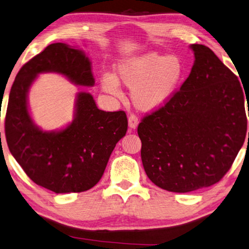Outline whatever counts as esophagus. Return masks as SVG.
Masks as SVG:
<instances>
[{
    "label": "esophagus",
    "instance_id": "esophagus-1",
    "mask_svg": "<svg viewBox=\"0 0 249 249\" xmlns=\"http://www.w3.org/2000/svg\"><path fill=\"white\" fill-rule=\"evenodd\" d=\"M138 124H139L138 116L131 113V114L128 116V126H129V129H130V130L136 129V128H137Z\"/></svg>",
    "mask_w": 249,
    "mask_h": 249
}]
</instances>
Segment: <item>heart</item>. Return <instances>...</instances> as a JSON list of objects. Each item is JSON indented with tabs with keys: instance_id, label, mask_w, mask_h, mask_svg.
I'll list each match as a JSON object with an SVG mask.
<instances>
[{
	"instance_id": "heart-1",
	"label": "heart",
	"mask_w": 249,
	"mask_h": 249,
	"mask_svg": "<svg viewBox=\"0 0 249 249\" xmlns=\"http://www.w3.org/2000/svg\"><path fill=\"white\" fill-rule=\"evenodd\" d=\"M184 76V65L178 56L148 53L121 61L115 67V77L102 76L107 92L120 95L119 82L131 89V101L136 108L152 111L166 104Z\"/></svg>"
}]
</instances>
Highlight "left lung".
<instances>
[{"label": "left lung", "mask_w": 249, "mask_h": 249, "mask_svg": "<svg viewBox=\"0 0 249 249\" xmlns=\"http://www.w3.org/2000/svg\"><path fill=\"white\" fill-rule=\"evenodd\" d=\"M191 48L196 61L188 79L137 128L147 176L155 186L177 193L220 181L247 131V95L237 76L211 48Z\"/></svg>", "instance_id": "obj_1"}]
</instances>
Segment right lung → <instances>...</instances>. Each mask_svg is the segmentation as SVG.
I'll use <instances>...</instances> for the list:
<instances>
[{
    "mask_svg": "<svg viewBox=\"0 0 249 249\" xmlns=\"http://www.w3.org/2000/svg\"><path fill=\"white\" fill-rule=\"evenodd\" d=\"M58 72L77 85L92 86L90 61L81 51L53 43L24 63L15 79L5 115L8 149L34 183L55 193H79L104 175L110 155L127 131L124 111L97 108L89 92L76 99L75 119L60 131H43L30 118L28 89L38 73Z\"/></svg>",
    "mask_w": 249,
    "mask_h": 249,
    "instance_id": "right-lung-1",
    "label": "right lung"
}]
</instances>
